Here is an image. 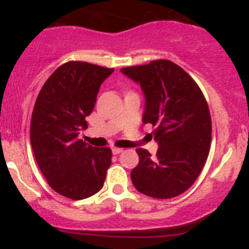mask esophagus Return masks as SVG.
<instances>
[{"label": "esophagus", "instance_id": "esophagus-1", "mask_svg": "<svg viewBox=\"0 0 249 249\" xmlns=\"http://www.w3.org/2000/svg\"><path fill=\"white\" fill-rule=\"evenodd\" d=\"M122 152H123L122 148H116V147L112 148V153H113V155H120V153H122Z\"/></svg>", "mask_w": 249, "mask_h": 249}]
</instances>
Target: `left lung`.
<instances>
[{"label": "left lung", "instance_id": "1", "mask_svg": "<svg viewBox=\"0 0 249 249\" xmlns=\"http://www.w3.org/2000/svg\"><path fill=\"white\" fill-rule=\"evenodd\" d=\"M144 94L142 122L155 126L157 155L138 148L140 162L132 169L138 192L167 199L195 183L210 153L212 122L203 93L192 77L166 59L121 68Z\"/></svg>", "mask_w": 249, "mask_h": 249}]
</instances>
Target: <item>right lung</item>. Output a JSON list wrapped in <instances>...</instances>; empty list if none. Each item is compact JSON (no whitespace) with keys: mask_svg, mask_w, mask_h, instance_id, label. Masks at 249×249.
<instances>
[{"mask_svg":"<svg viewBox=\"0 0 249 249\" xmlns=\"http://www.w3.org/2000/svg\"><path fill=\"white\" fill-rule=\"evenodd\" d=\"M72 61L48 77L37 97L31 120V144L45 178L57 193L71 199L89 198L103 187L112 152L80 140L87 128L103 81L113 72Z\"/></svg>","mask_w":249,"mask_h":249,"instance_id":"obj_1","label":"right lung"}]
</instances>
